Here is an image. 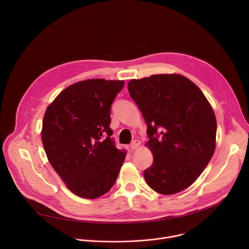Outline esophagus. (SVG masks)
<instances>
[{"label": "esophagus", "instance_id": "obj_1", "mask_svg": "<svg viewBox=\"0 0 249 249\" xmlns=\"http://www.w3.org/2000/svg\"><path fill=\"white\" fill-rule=\"evenodd\" d=\"M140 145H141V142L139 140H134L130 145V148H131V150H136Z\"/></svg>", "mask_w": 249, "mask_h": 249}]
</instances>
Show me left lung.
<instances>
[{
	"mask_svg": "<svg viewBox=\"0 0 249 249\" xmlns=\"http://www.w3.org/2000/svg\"><path fill=\"white\" fill-rule=\"evenodd\" d=\"M128 90L146 121V146L154 156L145 180L163 195L186 189L215 152L217 121L211 104L194 83L176 74L131 80Z\"/></svg>",
	"mask_w": 249,
	"mask_h": 249,
	"instance_id": "1",
	"label": "left lung"
}]
</instances>
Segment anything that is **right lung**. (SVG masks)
I'll use <instances>...</instances> for the list:
<instances>
[{
	"label": "right lung",
	"mask_w": 249,
	"mask_h": 249,
	"mask_svg": "<svg viewBox=\"0 0 249 249\" xmlns=\"http://www.w3.org/2000/svg\"><path fill=\"white\" fill-rule=\"evenodd\" d=\"M124 81L90 79L68 87L48 106L41 138L47 159L67 187L94 199L116 181L126 152L111 138L110 107Z\"/></svg>",
	"instance_id": "obj_1"
}]
</instances>
